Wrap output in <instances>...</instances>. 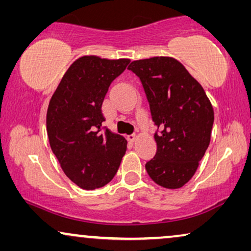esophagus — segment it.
Segmentation results:
<instances>
[{
    "label": "esophagus",
    "mask_w": 251,
    "mask_h": 251,
    "mask_svg": "<svg viewBox=\"0 0 251 251\" xmlns=\"http://www.w3.org/2000/svg\"><path fill=\"white\" fill-rule=\"evenodd\" d=\"M128 139L130 140V142H136V139H137V135H136V133H132V135L128 136Z\"/></svg>",
    "instance_id": "esophagus-1"
}]
</instances>
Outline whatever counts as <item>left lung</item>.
<instances>
[{"mask_svg": "<svg viewBox=\"0 0 251 251\" xmlns=\"http://www.w3.org/2000/svg\"><path fill=\"white\" fill-rule=\"evenodd\" d=\"M140 78L151 114L161 133L146 163L149 176L164 188H180L194 176L211 138L214 108L202 85L173 57H153L129 65Z\"/></svg>", "mask_w": 251, "mask_h": 251, "instance_id": "1", "label": "left lung"}]
</instances>
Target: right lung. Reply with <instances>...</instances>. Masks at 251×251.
Instances as JSON below:
<instances>
[{
    "mask_svg": "<svg viewBox=\"0 0 251 251\" xmlns=\"http://www.w3.org/2000/svg\"><path fill=\"white\" fill-rule=\"evenodd\" d=\"M130 59L83 56L71 65L50 99L47 131L65 175L83 190L113 179L126 151L123 136L102 130L101 105Z\"/></svg>",
    "mask_w": 251,
    "mask_h": 251,
    "instance_id": "1",
    "label": "right lung"
}]
</instances>
